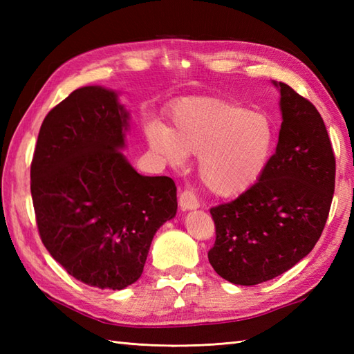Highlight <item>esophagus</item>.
<instances>
[{"mask_svg": "<svg viewBox=\"0 0 354 354\" xmlns=\"http://www.w3.org/2000/svg\"><path fill=\"white\" fill-rule=\"evenodd\" d=\"M179 207L183 209H194L199 207V201L192 190H184L179 194Z\"/></svg>", "mask_w": 354, "mask_h": 354, "instance_id": "1", "label": "esophagus"}]
</instances>
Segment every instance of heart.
<instances>
[{"label":"heart","mask_w":354,"mask_h":354,"mask_svg":"<svg viewBox=\"0 0 354 354\" xmlns=\"http://www.w3.org/2000/svg\"><path fill=\"white\" fill-rule=\"evenodd\" d=\"M170 127L152 124L150 146L173 165L199 156V176L222 198L242 194L261 178L274 149L268 115L221 97H189L173 104Z\"/></svg>","instance_id":"heart-1"}]
</instances>
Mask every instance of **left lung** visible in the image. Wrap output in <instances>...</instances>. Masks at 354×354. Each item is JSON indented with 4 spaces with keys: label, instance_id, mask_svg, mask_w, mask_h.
<instances>
[{
    "label": "left lung",
    "instance_id": "left-lung-1",
    "mask_svg": "<svg viewBox=\"0 0 354 354\" xmlns=\"http://www.w3.org/2000/svg\"><path fill=\"white\" fill-rule=\"evenodd\" d=\"M280 88L283 123L275 153L250 190L209 208L216 240L208 260L225 280H272L309 254L326 227L336 161L324 120L297 91Z\"/></svg>",
    "mask_w": 354,
    "mask_h": 354
}]
</instances>
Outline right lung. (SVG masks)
Masks as SVG:
<instances>
[{
    "label": "right lung",
    "mask_w": 354,
    "mask_h": 354,
    "mask_svg": "<svg viewBox=\"0 0 354 354\" xmlns=\"http://www.w3.org/2000/svg\"><path fill=\"white\" fill-rule=\"evenodd\" d=\"M126 109L102 86L73 91L44 118L30 190L44 246L76 280L120 290L140 278L176 185L126 161Z\"/></svg>",
    "instance_id": "right-lung-1"
}]
</instances>
